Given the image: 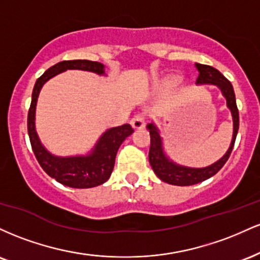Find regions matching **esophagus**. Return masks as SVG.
<instances>
[{
    "instance_id": "1",
    "label": "esophagus",
    "mask_w": 260,
    "mask_h": 260,
    "mask_svg": "<svg viewBox=\"0 0 260 260\" xmlns=\"http://www.w3.org/2000/svg\"><path fill=\"white\" fill-rule=\"evenodd\" d=\"M131 126H132L134 129H142L145 126V117L143 113H138L131 120Z\"/></svg>"
}]
</instances>
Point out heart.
<instances>
[{
    "mask_svg": "<svg viewBox=\"0 0 260 260\" xmlns=\"http://www.w3.org/2000/svg\"><path fill=\"white\" fill-rule=\"evenodd\" d=\"M180 83V78L178 77H169L168 79L165 80V85L166 86H175Z\"/></svg>",
    "mask_w": 260,
    "mask_h": 260,
    "instance_id": "heart-1",
    "label": "heart"
}]
</instances>
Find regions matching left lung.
<instances>
[{
	"label": "left lung",
	"mask_w": 260,
	"mask_h": 260,
	"mask_svg": "<svg viewBox=\"0 0 260 260\" xmlns=\"http://www.w3.org/2000/svg\"><path fill=\"white\" fill-rule=\"evenodd\" d=\"M196 68L198 70V78H197V84H214L217 85L221 90L222 95L225 96L226 104L231 111L232 120H234V136H232L231 144H230L229 150L223 155L220 160L214 162L213 165L207 166V168L194 169L187 168V166H181L175 164L166 156L164 153L162 140H161L159 129L154 123H149L147 128L150 133V150H149V162L153 168L155 175L160 178L161 181L166 182L174 186H192L199 182H203L211 176H214L219 170L225 165L226 161L229 160L230 154H231L232 148L235 145L236 136L238 132V126H240V117H238V109L236 105L235 91L232 84L225 77L222 76L216 68L211 66L196 63Z\"/></svg>",
	"instance_id": "1"
}]
</instances>
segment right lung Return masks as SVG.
I'll use <instances>...</instances> for the list:
<instances>
[{
  "mask_svg": "<svg viewBox=\"0 0 260 260\" xmlns=\"http://www.w3.org/2000/svg\"><path fill=\"white\" fill-rule=\"evenodd\" d=\"M67 70L88 71L100 76L105 74V66L100 62L88 61V59L62 61L50 67L40 78H38L32 89L31 104L28 112L29 139L38 162L50 177L72 188L96 187L110 178L115 166L118 148L121 147L123 140L133 133V128L128 123L110 128L100 137L91 153L83 156L62 157L47 151L41 144L35 131V109H37L38 96L47 80Z\"/></svg>",
  "mask_w": 260,
  "mask_h": 260,
  "instance_id": "obj_1",
  "label": "right lung"
}]
</instances>
